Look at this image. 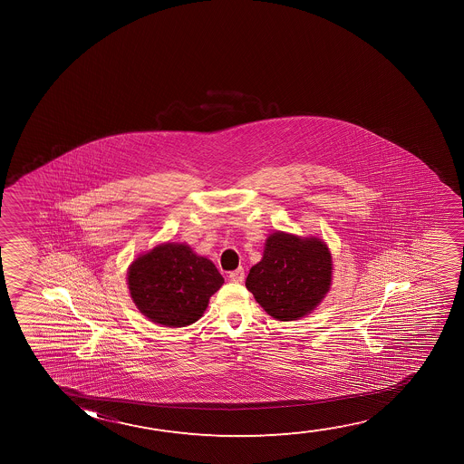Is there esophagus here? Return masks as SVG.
I'll return each instance as SVG.
<instances>
[{
    "label": "esophagus",
    "mask_w": 464,
    "mask_h": 464,
    "mask_svg": "<svg viewBox=\"0 0 464 464\" xmlns=\"http://www.w3.org/2000/svg\"><path fill=\"white\" fill-rule=\"evenodd\" d=\"M229 280H233V282H242L244 280V269L242 267H237V269H235V271H231V273L228 274Z\"/></svg>",
    "instance_id": "1"
}]
</instances>
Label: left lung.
<instances>
[{"label": "left lung", "instance_id": "obj_1", "mask_svg": "<svg viewBox=\"0 0 464 464\" xmlns=\"http://www.w3.org/2000/svg\"><path fill=\"white\" fill-rule=\"evenodd\" d=\"M331 274L330 248L322 239L276 231L266 239L260 263L250 269L246 286L271 317L290 322L322 303Z\"/></svg>", "mask_w": 464, "mask_h": 464}]
</instances>
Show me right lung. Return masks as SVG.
<instances>
[{
    "label": "right lung",
    "instance_id": "obj_1",
    "mask_svg": "<svg viewBox=\"0 0 464 464\" xmlns=\"http://www.w3.org/2000/svg\"><path fill=\"white\" fill-rule=\"evenodd\" d=\"M222 285L216 265L187 244H160L128 269V288L140 314L169 328L203 317L210 296Z\"/></svg>",
    "mask_w": 464,
    "mask_h": 464
}]
</instances>
